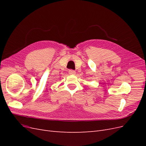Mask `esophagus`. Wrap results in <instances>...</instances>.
Here are the masks:
<instances>
[{
	"instance_id": "esophagus-1",
	"label": "esophagus",
	"mask_w": 146,
	"mask_h": 146,
	"mask_svg": "<svg viewBox=\"0 0 146 146\" xmlns=\"http://www.w3.org/2000/svg\"><path fill=\"white\" fill-rule=\"evenodd\" d=\"M69 74L70 75H75L76 74V71H75L74 70H72V69H70L69 70Z\"/></svg>"
}]
</instances>
